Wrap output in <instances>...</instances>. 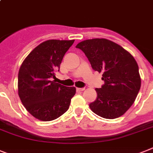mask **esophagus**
Here are the masks:
<instances>
[{
    "mask_svg": "<svg viewBox=\"0 0 153 153\" xmlns=\"http://www.w3.org/2000/svg\"><path fill=\"white\" fill-rule=\"evenodd\" d=\"M77 91H83L85 90V88H77Z\"/></svg>",
    "mask_w": 153,
    "mask_h": 153,
    "instance_id": "obj_1",
    "label": "esophagus"
}]
</instances>
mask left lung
<instances>
[{"label": "left lung", "instance_id": "8db88e82", "mask_svg": "<svg viewBox=\"0 0 153 153\" xmlns=\"http://www.w3.org/2000/svg\"><path fill=\"white\" fill-rule=\"evenodd\" d=\"M92 68L102 72L105 84L95 89L97 99L89 104L95 114L112 120L120 117L134 104L141 88L138 65L131 54L120 45L105 38L79 42Z\"/></svg>", "mask_w": 153, "mask_h": 153}]
</instances>
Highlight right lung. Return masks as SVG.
<instances>
[{"instance_id":"obj_1","label":"right lung","mask_w":153,"mask_h":153,"mask_svg":"<svg viewBox=\"0 0 153 153\" xmlns=\"http://www.w3.org/2000/svg\"><path fill=\"white\" fill-rule=\"evenodd\" d=\"M74 40H48L34 48L23 60L18 74V94L33 117L42 121L56 120L68 111L75 87L56 83L64 56Z\"/></svg>"}]
</instances>
